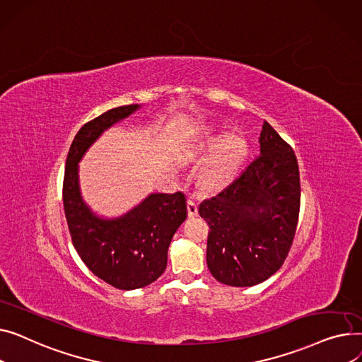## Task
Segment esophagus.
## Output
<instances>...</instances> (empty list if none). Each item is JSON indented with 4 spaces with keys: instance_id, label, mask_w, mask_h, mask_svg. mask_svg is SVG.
Segmentation results:
<instances>
[{
    "instance_id": "34e87169",
    "label": "esophagus",
    "mask_w": 362,
    "mask_h": 362,
    "mask_svg": "<svg viewBox=\"0 0 362 362\" xmlns=\"http://www.w3.org/2000/svg\"><path fill=\"white\" fill-rule=\"evenodd\" d=\"M187 211H188V216H189V218L197 216L199 210H197V203H196L194 200L189 199V200L187 202Z\"/></svg>"
}]
</instances>
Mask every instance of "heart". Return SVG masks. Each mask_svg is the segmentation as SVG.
Returning <instances> with one entry per match:
<instances>
[{"label":"heart","instance_id":"1","mask_svg":"<svg viewBox=\"0 0 362 362\" xmlns=\"http://www.w3.org/2000/svg\"><path fill=\"white\" fill-rule=\"evenodd\" d=\"M245 144L240 137H229L202 171L200 182L206 188L219 187L230 174L232 168L241 159Z\"/></svg>","mask_w":362,"mask_h":362}]
</instances>
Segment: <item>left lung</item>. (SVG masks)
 I'll list each match as a JSON object with an SVG mask.
<instances>
[{"label":"left lung","mask_w":362,"mask_h":362,"mask_svg":"<svg viewBox=\"0 0 362 362\" xmlns=\"http://www.w3.org/2000/svg\"><path fill=\"white\" fill-rule=\"evenodd\" d=\"M260 155L222 191L203 200L206 260L214 278L229 286H252L278 272L298 223L301 185L292 147L264 121Z\"/></svg>","instance_id":"left-lung-1"}]
</instances>
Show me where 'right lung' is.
<instances>
[{"instance_id":"add662e5","label":"right lung","mask_w":362,"mask_h":362,"mask_svg":"<svg viewBox=\"0 0 362 362\" xmlns=\"http://www.w3.org/2000/svg\"><path fill=\"white\" fill-rule=\"evenodd\" d=\"M139 106H118L81 127L70 146L62 184L64 211L80 259L98 278L122 291L151 285L165 272L168 247L187 218V202L181 191L147 196L117 219L96 216L83 202L80 159L106 129L132 115Z\"/></svg>"}]
</instances>
